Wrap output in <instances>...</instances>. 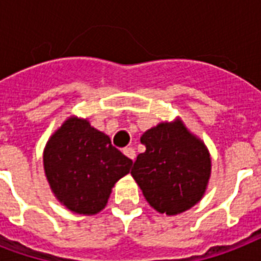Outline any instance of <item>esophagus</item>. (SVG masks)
Masks as SVG:
<instances>
[{"label": "esophagus", "mask_w": 261, "mask_h": 261, "mask_svg": "<svg viewBox=\"0 0 261 261\" xmlns=\"http://www.w3.org/2000/svg\"><path fill=\"white\" fill-rule=\"evenodd\" d=\"M124 153L129 159H132V161H135V158H136V151H135L132 147H126V148H124Z\"/></svg>", "instance_id": "obj_1"}]
</instances>
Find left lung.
I'll return each mask as SVG.
<instances>
[{"mask_svg": "<svg viewBox=\"0 0 261 261\" xmlns=\"http://www.w3.org/2000/svg\"><path fill=\"white\" fill-rule=\"evenodd\" d=\"M140 141L145 151L139 153L130 174L155 211L178 215L203 199L211 177V155L179 117L145 130Z\"/></svg>", "mask_w": 261, "mask_h": 261, "instance_id": "left-lung-1", "label": "left lung"}]
</instances>
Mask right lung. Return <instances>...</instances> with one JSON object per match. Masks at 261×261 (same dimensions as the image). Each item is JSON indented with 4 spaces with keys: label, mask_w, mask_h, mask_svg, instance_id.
<instances>
[{
    "label": "right lung",
    "mask_w": 261,
    "mask_h": 261,
    "mask_svg": "<svg viewBox=\"0 0 261 261\" xmlns=\"http://www.w3.org/2000/svg\"><path fill=\"white\" fill-rule=\"evenodd\" d=\"M132 163L113 147L106 133L76 116L68 117L54 130L43 149L44 174L53 195L80 215L100 213Z\"/></svg>",
    "instance_id": "right-lung-1"
}]
</instances>
